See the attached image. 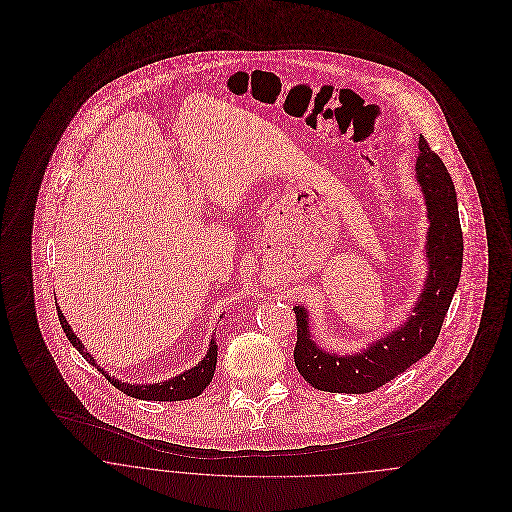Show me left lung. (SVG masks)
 <instances>
[{
    "label": "left lung",
    "mask_w": 512,
    "mask_h": 512,
    "mask_svg": "<svg viewBox=\"0 0 512 512\" xmlns=\"http://www.w3.org/2000/svg\"><path fill=\"white\" fill-rule=\"evenodd\" d=\"M416 161L418 181L422 185L430 232H428V280L414 315L404 327L372 343L365 353L341 357L321 351L309 335V317L305 307L295 305L297 341L293 361L299 374L317 390L366 394L378 390L406 368L426 357L436 341L461 276L463 232L457 213V195L453 181L438 153L420 136Z\"/></svg>",
    "instance_id": "obj_1"
}]
</instances>
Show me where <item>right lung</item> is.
I'll return each instance as SVG.
<instances>
[{
	"label": "right lung",
	"mask_w": 512,
	"mask_h": 512,
	"mask_svg": "<svg viewBox=\"0 0 512 512\" xmlns=\"http://www.w3.org/2000/svg\"><path fill=\"white\" fill-rule=\"evenodd\" d=\"M59 311V321H61V327L63 331L67 333L69 341L73 343L74 349L90 363L92 366H96L94 359L84 351V345L80 343V339L76 337L71 329V325L67 323L65 315ZM215 368H217V343H215V337L211 339V345H209V353L207 357L195 366L191 370H185L183 374L171 378V380H165V382H157V384H142V386H136V384H126V382H120V380H114L110 378L108 374H102L118 388L122 390L124 394L132 396V398H140V400H153V402H175V400H191L195 396H199L213 380L215 376Z\"/></svg>",
	"instance_id": "1"
}]
</instances>
